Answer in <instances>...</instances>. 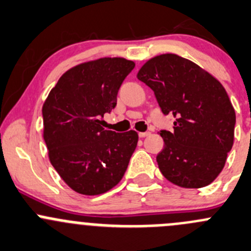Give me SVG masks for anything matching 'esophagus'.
<instances>
[{
	"instance_id": "34e87169",
	"label": "esophagus",
	"mask_w": 251,
	"mask_h": 251,
	"mask_svg": "<svg viewBox=\"0 0 251 251\" xmlns=\"http://www.w3.org/2000/svg\"><path fill=\"white\" fill-rule=\"evenodd\" d=\"M148 135H150V131H140V133H139V136H140V138H145V136Z\"/></svg>"
}]
</instances>
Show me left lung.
<instances>
[{"instance_id": "obj_1", "label": "left lung", "mask_w": 251, "mask_h": 251, "mask_svg": "<svg viewBox=\"0 0 251 251\" xmlns=\"http://www.w3.org/2000/svg\"><path fill=\"white\" fill-rule=\"evenodd\" d=\"M136 76L153 91L163 115L176 118L173 131H160L161 173L183 188L209 185L225 167L234 139L235 112L222 84L172 53L151 58Z\"/></svg>"}]
</instances>
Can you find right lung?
I'll return each mask as SVG.
<instances>
[{
	"mask_svg": "<svg viewBox=\"0 0 251 251\" xmlns=\"http://www.w3.org/2000/svg\"><path fill=\"white\" fill-rule=\"evenodd\" d=\"M134 67L125 58L79 64L58 79L42 106L50 161L79 194H102L125 176L138 133L105 130L102 120L117 105L118 90Z\"/></svg>",
	"mask_w": 251,
	"mask_h": 251,
	"instance_id": "obj_1",
	"label": "right lung"
}]
</instances>
